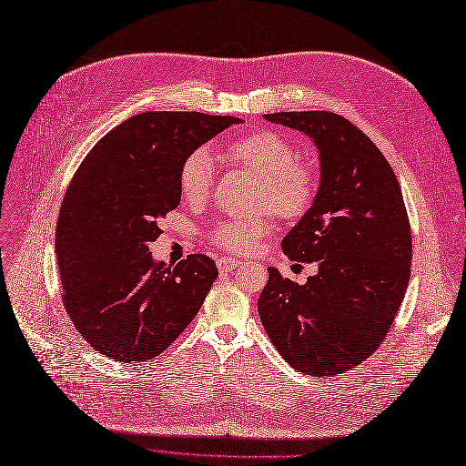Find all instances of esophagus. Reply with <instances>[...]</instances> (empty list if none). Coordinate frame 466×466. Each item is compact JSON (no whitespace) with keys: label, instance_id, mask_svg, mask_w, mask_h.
<instances>
[{"label":"esophagus","instance_id":"34e87169","mask_svg":"<svg viewBox=\"0 0 466 466\" xmlns=\"http://www.w3.org/2000/svg\"><path fill=\"white\" fill-rule=\"evenodd\" d=\"M216 265H218V269H219L221 273H229V271H233V269L238 268L240 259H235V258H218Z\"/></svg>","mask_w":466,"mask_h":466}]
</instances>
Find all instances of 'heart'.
I'll return each mask as SVG.
<instances>
[{
    "mask_svg": "<svg viewBox=\"0 0 466 466\" xmlns=\"http://www.w3.org/2000/svg\"><path fill=\"white\" fill-rule=\"evenodd\" d=\"M226 157L259 178L258 203L282 219L309 212L319 193V176L311 165L296 159V149L275 130H256L224 147ZM214 182V159L208 149L189 153L180 168V189L187 201H203ZM268 216L221 219L210 229L219 248L235 254L252 252L268 233Z\"/></svg>",
    "mask_w": 466,
    "mask_h": 466,
    "instance_id": "1",
    "label": "heart"
}]
</instances>
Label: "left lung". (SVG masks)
<instances>
[{
    "label": "left lung",
    "mask_w": 466,
    "mask_h": 466,
    "mask_svg": "<svg viewBox=\"0 0 466 466\" xmlns=\"http://www.w3.org/2000/svg\"><path fill=\"white\" fill-rule=\"evenodd\" d=\"M311 137L320 153L313 207L280 247L319 263L305 284L269 268L258 313L280 357L301 373L331 378L362 364L387 338L410 282L411 229L385 155L331 112L263 116Z\"/></svg>",
    "instance_id": "left-lung-1"
}]
</instances>
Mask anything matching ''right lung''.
I'll list each match as a JSON object with an SVG mask.
<instances>
[{
	"instance_id": "1",
	"label": "right lung",
	"mask_w": 466,
	"mask_h": 466,
	"mask_svg": "<svg viewBox=\"0 0 466 466\" xmlns=\"http://www.w3.org/2000/svg\"><path fill=\"white\" fill-rule=\"evenodd\" d=\"M231 116L144 112L109 130L76 170L56 221L62 301L83 339L117 362L161 354L195 319L216 263H155L149 242L180 205L189 153L238 123Z\"/></svg>"
}]
</instances>
